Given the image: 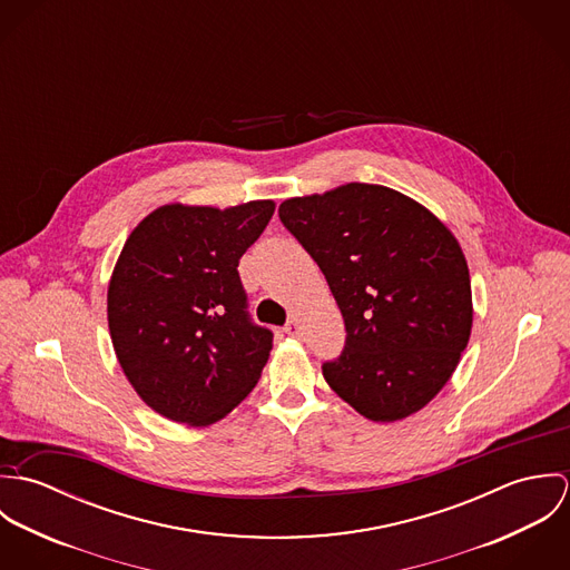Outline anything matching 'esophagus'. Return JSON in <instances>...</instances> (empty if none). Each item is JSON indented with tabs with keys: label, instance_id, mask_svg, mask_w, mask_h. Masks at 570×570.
Wrapping results in <instances>:
<instances>
[{
	"label": "esophagus",
	"instance_id": "esophagus-1",
	"mask_svg": "<svg viewBox=\"0 0 570 570\" xmlns=\"http://www.w3.org/2000/svg\"><path fill=\"white\" fill-rule=\"evenodd\" d=\"M285 333L292 335V337H298V335H301V326H298L296 321H289V323L285 325Z\"/></svg>",
	"mask_w": 570,
	"mask_h": 570
}]
</instances>
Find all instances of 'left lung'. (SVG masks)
<instances>
[{
    "mask_svg": "<svg viewBox=\"0 0 570 570\" xmlns=\"http://www.w3.org/2000/svg\"><path fill=\"white\" fill-rule=\"evenodd\" d=\"M278 217L323 269L344 318L326 384L371 421L432 402L472 333L470 269L454 235L406 195L360 181L285 199Z\"/></svg>",
    "mask_w": 570,
    "mask_h": 570,
    "instance_id": "left-lung-1",
    "label": "left lung"
}]
</instances>
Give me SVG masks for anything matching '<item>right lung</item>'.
<instances>
[{"label": "right lung", "instance_id": "right-lung-1", "mask_svg": "<svg viewBox=\"0 0 570 570\" xmlns=\"http://www.w3.org/2000/svg\"><path fill=\"white\" fill-rule=\"evenodd\" d=\"M272 215V199L226 210L168 204L122 247L107 292L114 351L166 419L210 425L256 386L272 331L249 321L237 267Z\"/></svg>", "mask_w": 570, "mask_h": 570}]
</instances>
